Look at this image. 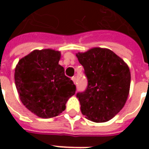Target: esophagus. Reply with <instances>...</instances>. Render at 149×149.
I'll list each match as a JSON object with an SVG mask.
<instances>
[{
    "label": "esophagus",
    "mask_w": 149,
    "mask_h": 149,
    "mask_svg": "<svg viewBox=\"0 0 149 149\" xmlns=\"http://www.w3.org/2000/svg\"><path fill=\"white\" fill-rule=\"evenodd\" d=\"M72 81L74 82V84L77 83V77H72Z\"/></svg>",
    "instance_id": "34e87169"
}]
</instances>
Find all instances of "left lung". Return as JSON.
<instances>
[{"instance_id":"left-lung-1","label":"left lung","mask_w":149,"mask_h":149,"mask_svg":"<svg viewBox=\"0 0 149 149\" xmlns=\"http://www.w3.org/2000/svg\"><path fill=\"white\" fill-rule=\"evenodd\" d=\"M77 56L88 80L85 90L77 93L81 112L91 121H108L128 98L131 82L128 65L107 49L94 48Z\"/></svg>"}]
</instances>
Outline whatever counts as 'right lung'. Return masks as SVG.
<instances>
[{
    "mask_svg": "<svg viewBox=\"0 0 149 149\" xmlns=\"http://www.w3.org/2000/svg\"><path fill=\"white\" fill-rule=\"evenodd\" d=\"M60 58L58 51L34 50L21 59L15 69V84L21 102L41 118L61 113L76 93L73 81L58 64Z\"/></svg>",
    "mask_w": 149,
    "mask_h": 149,
    "instance_id": "add662e5",
    "label": "right lung"
}]
</instances>
